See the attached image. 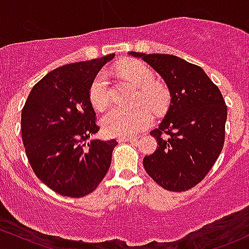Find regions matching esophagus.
<instances>
[{
	"instance_id": "obj_1",
	"label": "esophagus",
	"mask_w": 249,
	"mask_h": 249,
	"mask_svg": "<svg viewBox=\"0 0 249 249\" xmlns=\"http://www.w3.org/2000/svg\"><path fill=\"white\" fill-rule=\"evenodd\" d=\"M119 142H136V139H134V137H119L118 139Z\"/></svg>"
}]
</instances>
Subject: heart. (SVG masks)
Segmentation results:
<instances>
[{
    "mask_svg": "<svg viewBox=\"0 0 249 249\" xmlns=\"http://www.w3.org/2000/svg\"><path fill=\"white\" fill-rule=\"evenodd\" d=\"M125 79L139 88V102H143L154 110H161L169 102L166 88L154 83V73L139 61H131L119 67ZM89 100L95 109L106 108L109 101V84L107 76L101 72L92 79L89 88ZM152 123V115L145 107L127 110L112 108L102 117L101 125L105 134L112 137L135 136L147 129Z\"/></svg>",
    "mask_w": 249,
    "mask_h": 249,
    "instance_id": "heart-1",
    "label": "heart"
}]
</instances>
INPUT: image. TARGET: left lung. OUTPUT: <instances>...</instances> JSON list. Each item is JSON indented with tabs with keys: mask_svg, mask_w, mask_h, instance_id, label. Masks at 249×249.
Returning <instances> with one entry per match:
<instances>
[{
	"mask_svg": "<svg viewBox=\"0 0 249 249\" xmlns=\"http://www.w3.org/2000/svg\"><path fill=\"white\" fill-rule=\"evenodd\" d=\"M129 55L147 62L171 96L164 119L150 132L158 148L144 157L143 166L164 189L185 192L201 182L222 152L228 115L224 99L200 66L169 54Z\"/></svg>",
	"mask_w": 249,
	"mask_h": 249,
	"instance_id": "left-lung-1",
	"label": "left lung"
}]
</instances>
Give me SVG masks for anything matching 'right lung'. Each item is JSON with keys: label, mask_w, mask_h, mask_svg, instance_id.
<instances>
[{"label": "right lung", "mask_w": 249, "mask_h": 249, "mask_svg": "<svg viewBox=\"0 0 249 249\" xmlns=\"http://www.w3.org/2000/svg\"><path fill=\"white\" fill-rule=\"evenodd\" d=\"M114 54L53 70L34 88L21 110V136L35 175L55 193L82 197L106 176L118 142L91 139L89 88ZM90 139V141H88Z\"/></svg>", "instance_id": "add662e5"}]
</instances>
